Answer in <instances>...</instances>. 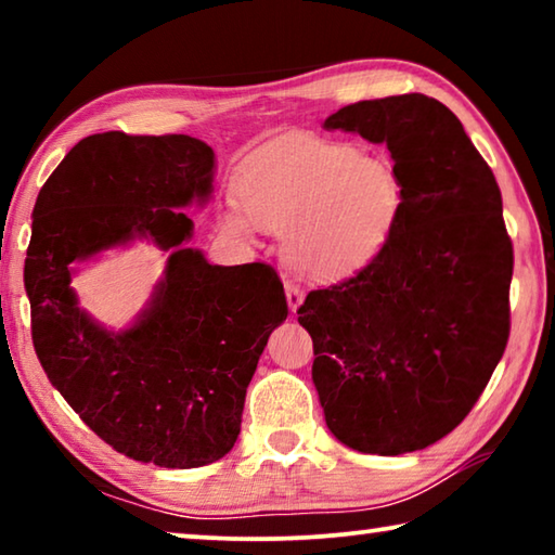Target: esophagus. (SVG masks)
Segmentation results:
<instances>
[{
	"label": "esophagus",
	"instance_id": "1",
	"mask_svg": "<svg viewBox=\"0 0 555 555\" xmlns=\"http://www.w3.org/2000/svg\"><path fill=\"white\" fill-rule=\"evenodd\" d=\"M286 300H288V311L296 313V308L304 304V288H300L296 281H286Z\"/></svg>",
	"mask_w": 555,
	"mask_h": 555
}]
</instances>
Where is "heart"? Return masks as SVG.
Returning a JSON list of instances; mask_svg holds the SVG:
<instances>
[{
  "instance_id": "b5f03b06",
  "label": "heart",
  "mask_w": 555,
  "mask_h": 555,
  "mask_svg": "<svg viewBox=\"0 0 555 555\" xmlns=\"http://www.w3.org/2000/svg\"><path fill=\"white\" fill-rule=\"evenodd\" d=\"M234 191L244 218L286 234L288 261L313 276L343 274L367 261L387 240L399 208V181L389 164L315 137L261 154L240 173ZM244 218L224 212L222 224L244 232Z\"/></svg>"
}]
</instances>
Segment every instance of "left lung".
I'll return each mask as SVG.
<instances>
[{
  "instance_id": "left-lung-1",
  "label": "left lung",
  "mask_w": 555,
  "mask_h": 555,
  "mask_svg": "<svg viewBox=\"0 0 555 555\" xmlns=\"http://www.w3.org/2000/svg\"><path fill=\"white\" fill-rule=\"evenodd\" d=\"M323 127L387 144L401 201L377 255L296 311L313 384L340 443L413 453L467 416L509 340L502 193L460 119L421 92L354 102Z\"/></svg>"
}]
</instances>
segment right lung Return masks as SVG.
<instances>
[{
	"label": "right lung",
	"instance_id": "add662e5",
	"mask_svg": "<svg viewBox=\"0 0 555 555\" xmlns=\"http://www.w3.org/2000/svg\"><path fill=\"white\" fill-rule=\"evenodd\" d=\"M215 152L185 134L86 137L43 183L24 286L46 377L117 453L188 469L228 455L267 340L288 306L267 264L218 267L188 247L183 212L212 193ZM137 238L167 251L145 311L100 326L69 286L73 263Z\"/></svg>",
	"mask_w": 555,
	"mask_h": 555
}]
</instances>
